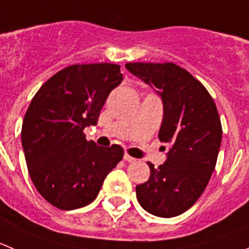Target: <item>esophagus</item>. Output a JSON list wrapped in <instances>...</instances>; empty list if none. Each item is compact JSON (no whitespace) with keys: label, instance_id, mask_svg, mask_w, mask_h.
Here are the masks:
<instances>
[{"label":"esophagus","instance_id":"obj_1","mask_svg":"<svg viewBox=\"0 0 249 249\" xmlns=\"http://www.w3.org/2000/svg\"><path fill=\"white\" fill-rule=\"evenodd\" d=\"M123 160H124V161H128V162H134L136 161V159L134 158H132L131 155H128V154H124V155H123Z\"/></svg>","mask_w":249,"mask_h":249}]
</instances>
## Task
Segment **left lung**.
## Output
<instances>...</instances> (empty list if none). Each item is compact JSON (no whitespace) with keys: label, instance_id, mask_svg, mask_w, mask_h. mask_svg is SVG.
<instances>
[{"label":"left lung","instance_id":"1","mask_svg":"<svg viewBox=\"0 0 249 249\" xmlns=\"http://www.w3.org/2000/svg\"><path fill=\"white\" fill-rule=\"evenodd\" d=\"M126 68L156 88L164 105L159 139L169 143L166 161L136 187L144 210L174 217L202 196L215 169L222 128L214 100L204 85L175 63H127Z\"/></svg>","mask_w":249,"mask_h":249}]
</instances>
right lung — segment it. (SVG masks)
Returning a JSON list of instances; mask_svg holds the SVG:
<instances>
[{
	"mask_svg": "<svg viewBox=\"0 0 249 249\" xmlns=\"http://www.w3.org/2000/svg\"><path fill=\"white\" fill-rule=\"evenodd\" d=\"M123 80L113 63L73 65L52 75L33 98L22 126V145L32 181L61 210L90 204L123 149L88 142L112 89Z\"/></svg>",
	"mask_w": 249,
	"mask_h": 249,
	"instance_id": "right-lung-1",
	"label": "right lung"
}]
</instances>
